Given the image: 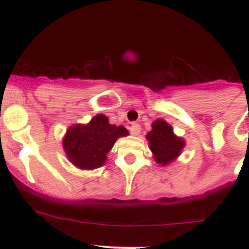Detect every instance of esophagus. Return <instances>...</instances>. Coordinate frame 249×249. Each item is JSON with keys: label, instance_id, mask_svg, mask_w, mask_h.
Here are the masks:
<instances>
[{"label": "esophagus", "instance_id": "esophagus-1", "mask_svg": "<svg viewBox=\"0 0 249 249\" xmlns=\"http://www.w3.org/2000/svg\"><path fill=\"white\" fill-rule=\"evenodd\" d=\"M129 131L130 134L134 135V136H137V135L141 132V125L137 124V123H132V124H130L129 126Z\"/></svg>", "mask_w": 249, "mask_h": 249}]
</instances>
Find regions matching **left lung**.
<instances>
[{"mask_svg": "<svg viewBox=\"0 0 249 249\" xmlns=\"http://www.w3.org/2000/svg\"><path fill=\"white\" fill-rule=\"evenodd\" d=\"M152 126V131L147 135L150 149L159 164H169L179 155L184 142L173 135L172 127L165 120H155Z\"/></svg>", "mask_w": 249, "mask_h": 249, "instance_id": "left-lung-1", "label": "left lung"}]
</instances>
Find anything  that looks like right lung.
I'll return each instance as SVG.
<instances>
[{"label": "right lung", "mask_w": 249, "mask_h": 249, "mask_svg": "<svg viewBox=\"0 0 249 249\" xmlns=\"http://www.w3.org/2000/svg\"><path fill=\"white\" fill-rule=\"evenodd\" d=\"M124 126L110 125L104 114H99L87 125H74L67 131L64 149L73 165L92 170L102 166L107 153L120 136H127Z\"/></svg>", "instance_id": "obj_1"}]
</instances>
